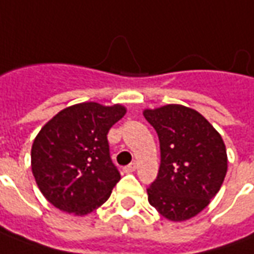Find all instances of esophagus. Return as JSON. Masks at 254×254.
Masks as SVG:
<instances>
[{
	"mask_svg": "<svg viewBox=\"0 0 254 254\" xmlns=\"http://www.w3.org/2000/svg\"><path fill=\"white\" fill-rule=\"evenodd\" d=\"M136 169H137V164H136V162H132V164H129L127 166H125V168H124V170H125L127 173L134 172Z\"/></svg>",
	"mask_w": 254,
	"mask_h": 254,
	"instance_id": "1",
	"label": "esophagus"
}]
</instances>
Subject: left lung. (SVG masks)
Returning <instances> with one entry per match:
<instances>
[{
    "instance_id": "8db88e82",
    "label": "left lung",
    "mask_w": 254,
    "mask_h": 254,
    "mask_svg": "<svg viewBox=\"0 0 254 254\" xmlns=\"http://www.w3.org/2000/svg\"><path fill=\"white\" fill-rule=\"evenodd\" d=\"M143 115L157 130L161 148L158 176L147 190L148 202L170 221L192 219L224 182L226 144L203 115L182 104L145 109Z\"/></svg>"
}]
</instances>
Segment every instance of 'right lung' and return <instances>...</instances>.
Listing matches in <instances>:
<instances>
[{
	"label": "right lung",
	"instance_id": "obj_1",
	"mask_svg": "<svg viewBox=\"0 0 254 254\" xmlns=\"http://www.w3.org/2000/svg\"><path fill=\"white\" fill-rule=\"evenodd\" d=\"M125 114L122 104L78 103L41 127L31 147V170L49 203L85 216L109 199L121 175L111 162L107 133Z\"/></svg>",
	"mask_w": 254,
	"mask_h": 254
}]
</instances>
